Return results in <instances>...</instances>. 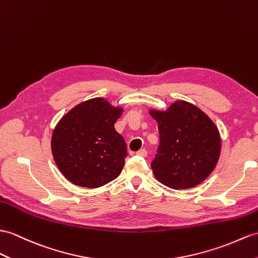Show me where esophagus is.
I'll use <instances>...</instances> for the list:
<instances>
[{"instance_id":"esophagus-1","label":"esophagus","mask_w":258,"mask_h":258,"mask_svg":"<svg viewBox=\"0 0 258 258\" xmlns=\"http://www.w3.org/2000/svg\"><path fill=\"white\" fill-rule=\"evenodd\" d=\"M137 155H139V156H141V158H147L148 156V152H147V150H144V149H141V150H139L138 151V152L136 153Z\"/></svg>"}]
</instances>
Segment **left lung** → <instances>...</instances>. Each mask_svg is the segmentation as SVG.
<instances>
[{"mask_svg": "<svg viewBox=\"0 0 258 258\" xmlns=\"http://www.w3.org/2000/svg\"><path fill=\"white\" fill-rule=\"evenodd\" d=\"M159 123L160 146L152 162L154 176L173 189L202 183L216 167L220 136L206 114L187 102H176L166 111L151 110Z\"/></svg>", "mask_w": 258, "mask_h": 258, "instance_id": "1", "label": "left lung"}]
</instances>
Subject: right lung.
Wrapping results in <instances>:
<instances>
[{"label":"right lung","mask_w":258,"mask_h":258,"mask_svg":"<svg viewBox=\"0 0 258 258\" xmlns=\"http://www.w3.org/2000/svg\"><path fill=\"white\" fill-rule=\"evenodd\" d=\"M122 109L104 98L81 103L61 119L51 149L61 173L71 183L96 188L114 180L127 158V144L114 124Z\"/></svg>","instance_id":"1"}]
</instances>
